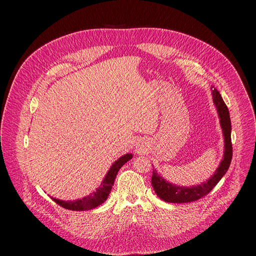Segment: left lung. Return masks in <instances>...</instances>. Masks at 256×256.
I'll use <instances>...</instances> for the list:
<instances>
[{
	"instance_id": "8db88e82",
	"label": "left lung",
	"mask_w": 256,
	"mask_h": 256,
	"mask_svg": "<svg viewBox=\"0 0 256 256\" xmlns=\"http://www.w3.org/2000/svg\"><path fill=\"white\" fill-rule=\"evenodd\" d=\"M212 102L216 108L218 116L220 118V126L224 138V154L223 158L214 170V174L200 184L184 186L173 184L166 180L156 169L153 170L152 186L157 196L166 202H192L208 194L229 169L232 160V142H231V120L228 107L226 106L221 94L214 88H212Z\"/></svg>"
}]
</instances>
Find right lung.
Wrapping results in <instances>:
<instances>
[{
	"mask_svg": "<svg viewBox=\"0 0 256 256\" xmlns=\"http://www.w3.org/2000/svg\"><path fill=\"white\" fill-rule=\"evenodd\" d=\"M132 158V153L124 154L120 158H118L107 171L106 175L104 176L103 180L101 181V184L99 186V188H97L94 192L90 194L87 196H84L83 198H78L75 200H58V198H56L52 196H50V198H52L54 202H56L58 204H60V206L64 208L66 210H92V208L100 206L107 200L109 194H110V192H112V188L114 184V180H116L118 172Z\"/></svg>",
	"mask_w": 256,
	"mask_h": 256,
	"instance_id": "obj_1",
	"label": "right lung"
}]
</instances>
